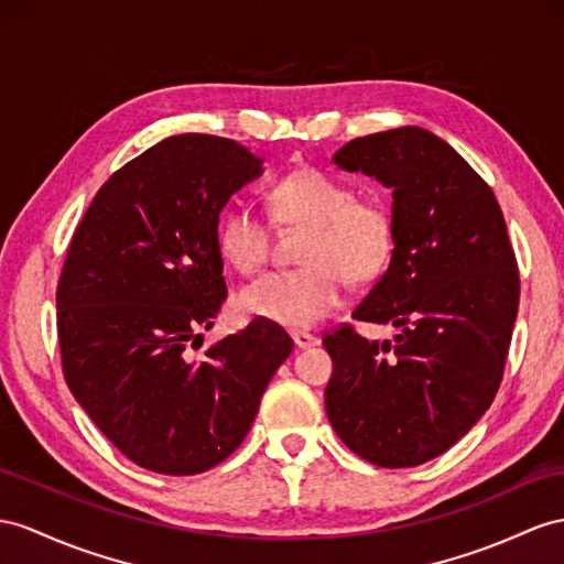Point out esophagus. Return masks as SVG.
Masks as SVG:
<instances>
[{
    "label": "esophagus",
    "instance_id": "obj_1",
    "mask_svg": "<svg viewBox=\"0 0 564 564\" xmlns=\"http://www.w3.org/2000/svg\"><path fill=\"white\" fill-rule=\"evenodd\" d=\"M293 343L297 345L300 350H307V348H314V345H319V338L312 336V334H305V330H293Z\"/></svg>",
    "mask_w": 564,
    "mask_h": 564
}]
</instances>
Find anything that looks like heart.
Returning a JSON list of instances; mask_svg holds the SVG:
<instances>
[{"label": "heart", "instance_id": "b5f03b06", "mask_svg": "<svg viewBox=\"0 0 564 564\" xmlns=\"http://www.w3.org/2000/svg\"><path fill=\"white\" fill-rule=\"evenodd\" d=\"M271 219L305 228L300 267L269 271L238 293V310L250 319L288 328L322 322L343 300V279H379L395 250V219L379 197H359L350 183L319 169L285 173L269 191ZM216 245L240 273L262 267L271 252V228L248 205L228 207L216 224Z\"/></svg>", "mask_w": 564, "mask_h": 564}]
</instances>
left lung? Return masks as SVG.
I'll return each mask as SVG.
<instances>
[{
    "mask_svg": "<svg viewBox=\"0 0 564 564\" xmlns=\"http://www.w3.org/2000/svg\"><path fill=\"white\" fill-rule=\"evenodd\" d=\"M393 191L395 250L352 319L391 324L367 340L324 334L334 359L326 414L377 467L438 457L494 402L519 307V269L490 185L451 144L416 126L350 140L334 154Z\"/></svg>",
    "mask_w": 564,
    "mask_h": 564,
    "instance_id": "obj_1",
    "label": "left lung"
}]
</instances>
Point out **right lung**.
<instances>
[{
  "label": "right lung",
  "instance_id": "add662e5",
  "mask_svg": "<svg viewBox=\"0 0 564 564\" xmlns=\"http://www.w3.org/2000/svg\"><path fill=\"white\" fill-rule=\"evenodd\" d=\"M259 173L236 140L171 135L111 173L70 238L56 285L64 379L142 469L191 476L224 462L293 352L279 324L252 319L187 357L228 295L219 214Z\"/></svg>",
  "mask_w": 564,
  "mask_h": 564
}]
</instances>
